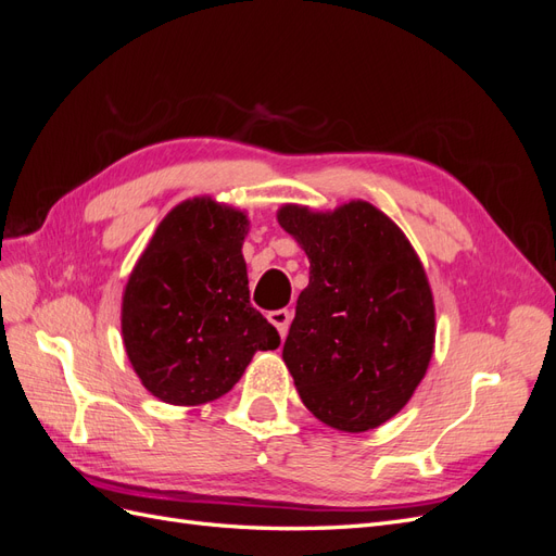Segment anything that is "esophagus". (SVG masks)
Returning <instances> with one entry per match:
<instances>
[{
  "label": "esophagus",
  "mask_w": 556,
  "mask_h": 556,
  "mask_svg": "<svg viewBox=\"0 0 556 556\" xmlns=\"http://www.w3.org/2000/svg\"><path fill=\"white\" fill-rule=\"evenodd\" d=\"M268 323H271L276 329H278V333H280V339H285V336H288V329H290V323H292V313L288 311V308H280V311H271L268 313Z\"/></svg>",
  "instance_id": "1"
}]
</instances>
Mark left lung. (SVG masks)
Wrapping results in <instances>:
<instances>
[{
	"mask_svg": "<svg viewBox=\"0 0 556 556\" xmlns=\"http://www.w3.org/2000/svg\"><path fill=\"white\" fill-rule=\"evenodd\" d=\"M278 223L311 262L282 345L296 392L319 422L376 429L410 401L433 355L425 266L406 233L362 199L327 213L285 204Z\"/></svg>",
	"mask_w": 556,
	"mask_h": 556,
	"instance_id": "8db88e82",
	"label": "left lung"
}]
</instances>
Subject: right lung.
Wrapping results in <instances>:
<instances>
[{"mask_svg": "<svg viewBox=\"0 0 556 556\" xmlns=\"http://www.w3.org/2000/svg\"><path fill=\"white\" fill-rule=\"evenodd\" d=\"M248 215L211 197L166 213L129 274L123 343L146 390L172 406H201L237 384L257 350L280 336L250 306Z\"/></svg>", "mask_w": 556, "mask_h": 556, "instance_id": "right-lung-1", "label": "right lung"}]
</instances>
